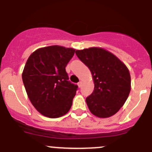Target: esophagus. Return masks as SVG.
Returning a JSON list of instances; mask_svg holds the SVG:
<instances>
[{
    "mask_svg": "<svg viewBox=\"0 0 152 152\" xmlns=\"http://www.w3.org/2000/svg\"><path fill=\"white\" fill-rule=\"evenodd\" d=\"M78 87H79V88H81V86H82V81L78 82Z\"/></svg>",
    "mask_w": 152,
    "mask_h": 152,
    "instance_id": "34e87169",
    "label": "esophagus"
}]
</instances>
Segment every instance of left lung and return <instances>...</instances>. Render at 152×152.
I'll return each mask as SVG.
<instances>
[{
	"label": "left lung",
	"mask_w": 152,
	"mask_h": 152,
	"mask_svg": "<svg viewBox=\"0 0 152 152\" xmlns=\"http://www.w3.org/2000/svg\"><path fill=\"white\" fill-rule=\"evenodd\" d=\"M76 56L91 72L93 93L86 99L90 111L100 118L116 114L131 91L129 69L114 54L102 48L76 50Z\"/></svg>",
	"instance_id": "left-lung-1"
}]
</instances>
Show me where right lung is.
Returning a JSON list of instances; mask_svg holds the SVG:
<instances>
[{
    "label": "right lung",
    "mask_w": 152,
    "mask_h": 152,
    "mask_svg": "<svg viewBox=\"0 0 152 152\" xmlns=\"http://www.w3.org/2000/svg\"><path fill=\"white\" fill-rule=\"evenodd\" d=\"M75 49L60 46L39 48L28 58L22 78L31 102L43 116L58 118L72 106L77 85L66 71Z\"/></svg>",
    "instance_id": "add662e5"
}]
</instances>
